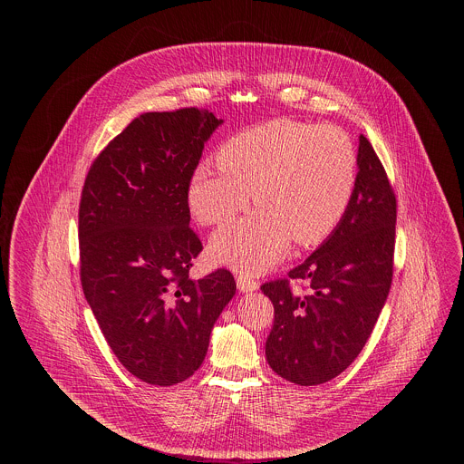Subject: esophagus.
Wrapping results in <instances>:
<instances>
[{
    "label": "esophagus",
    "mask_w": 464,
    "mask_h": 464,
    "mask_svg": "<svg viewBox=\"0 0 464 464\" xmlns=\"http://www.w3.org/2000/svg\"><path fill=\"white\" fill-rule=\"evenodd\" d=\"M237 286H238V290L240 292H255V290H258V281H255V279H251V277H247V276H238L237 277Z\"/></svg>",
    "instance_id": "1"
}]
</instances>
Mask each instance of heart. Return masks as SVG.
<instances>
[{"mask_svg":"<svg viewBox=\"0 0 464 464\" xmlns=\"http://www.w3.org/2000/svg\"><path fill=\"white\" fill-rule=\"evenodd\" d=\"M188 181V208L204 226L224 224L249 204L251 215L211 238L217 262L242 274H262L299 246L323 240L343 218L356 183V152L334 124L276 119L233 136Z\"/></svg>","mask_w":464,"mask_h":464,"instance_id":"heart-1","label":"heart"}]
</instances>
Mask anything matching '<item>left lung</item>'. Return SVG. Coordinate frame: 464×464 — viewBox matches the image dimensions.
I'll use <instances>...</instances> for the list:
<instances>
[{"mask_svg":"<svg viewBox=\"0 0 464 464\" xmlns=\"http://www.w3.org/2000/svg\"><path fill=\"white\" fill-rule=\"evenodd\" d=\"M351 204L326 240L288 277L262 285L276 321L266 340L270 367L297 385H319L342 374L365 347L392 279L396 200L387 174L360 136Z\"/></svg>","mask_w":464,"mask_h":464,"instance_id":"1","label":"left lung"}]
</instances>
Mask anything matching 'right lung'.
Masks as SVG:
<instances>
[{
  "mask_svg": "<svg viewBox=\"0 0 464 464\" xmlns=\"http://www.w3.org/2000/svg\"><path fill=\"white\" fill-rule=\"evenodd\" d=\"M222 122L198 108L143 113L99 154L82 188L86 301L122 367L152 385L179 383L202 365L237 290L227 270L188 277L202 251L188 227V181Z\"/></svg>",
  "mask_w": 464,
  "mask_h": 464,
  "instance_id": "right-lung-1",
  "label": "right lung"
}]
</instances>
